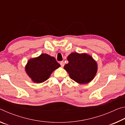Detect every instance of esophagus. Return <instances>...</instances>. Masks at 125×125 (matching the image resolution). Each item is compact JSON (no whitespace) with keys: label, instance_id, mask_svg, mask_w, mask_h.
<instances>
[{"label":"esophagus","instance_id":"34e87169","mask_svg":"<svg viewBox=\"0 0 125 125\" xmlns=\"http://www.w3.org/2000/svg\"><path fill=\"white\" fill-rule=\"evenodd\" d=\"M60 64L61 65V67H64V62H63V61H62V62H60Z\"/></svg>","mask_w":125,"mask_h":125}]
</instances>
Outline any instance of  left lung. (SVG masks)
Listing matches in <instances>:
<instances>
[{
	"mask_svg": "<svg viewBox=\"0 0 125 125\" xmlns=\"http://www.w3.org/2000/svg\"><path fill=\"white\" fill-rule=\"evenodd\" d=\"M68 63L64 69L69 77L78 84H88L94 79L98 71V63L86 53L72 52L67 57Z\"/></svg>",
	"mask_w": 125,
	"mask_h": 125,
	"instance_id": "left-lung-1",
	"label": "left lung"
}]
</instances>
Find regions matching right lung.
I'll return each instance as SVG.
<instances>
[{
	"mask_svg": "<svg viewBox=\"0 0 125 125\" xmlns=\"http://www.w3.org/2000/svg\"><path fill=\"white\" fill-rule=\"evenodd\" d=\"M61 65L54 57L42 53L37 57L29 59L25 67L27 75L33 83H43L50 77L53 72Z\"/></svg>",
	"mask_w": 125,
	"mask_h": 125,
	"instance_id": "right-lung-1",
	"label": "right lung"
}]
</instances>
